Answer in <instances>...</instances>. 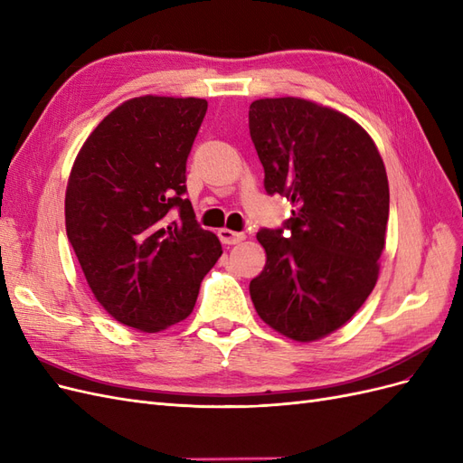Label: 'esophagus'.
I'll return each instance as SVG.
<instances>
[{"mask_svg":"<svg viewBox=\"0 0 463 463\" xmlns=\"http://www.w3.org/2000/svg\"><path fill=\"white\" fill-rule=\"evenodd\" d=\"M218 237H220V241L223 245H237V243H241L245 240V233L232 232L228 228H222V230H218Z\"/></svg>","mask_w":463,"mask_h":463,"instance_id":"esophagus-1","label":"esophagus"}]
</instances>
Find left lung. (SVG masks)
Listing matches in <instances>:
<instances>
[{
    "label": "left lung",
    "instance_id": "left-lung-1",
    "mask_svg": "<svg viewBox=\"0 0 463 463\" xmlns=\"http://www.w3.org/2000/svg\"><path fill=\"white\" fill-rule=\"evenodd\" d=\"M264 189L291 210L257 233L266 250L249 291L266 325L298 342L352 318L378 278L390 210L388 177L373 138L340 111L301 98L249 106Z\"/></svg>",
    "mask_w": 463,
    "mask_h": 463
}]
</instances>
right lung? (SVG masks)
<instances>
[{"label":"right lung","instance_id":"obj_1","mask_svg":"<svg viewBox=\"0 0 463 463\" xmlns=\"http://www.w3.org/2000/svg\"><path fill=\"white\" fill-rule=\"evenodd\" d=\"M206 108L203 98H133L100 121L69 175V243L98 303L137 330L187 318L222 255L185 199Z\"/></svg>","mask_w":463,"mask_h":463}]
</instances>
